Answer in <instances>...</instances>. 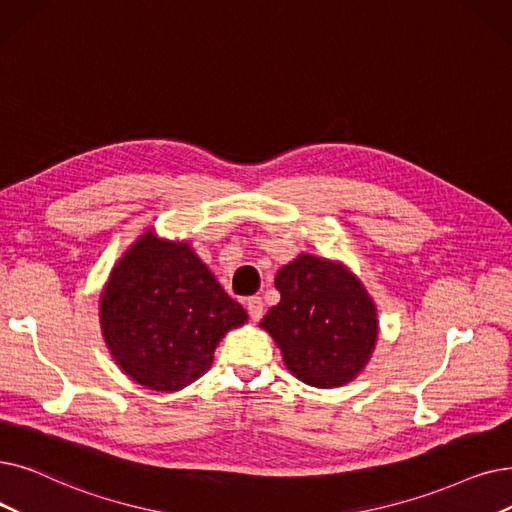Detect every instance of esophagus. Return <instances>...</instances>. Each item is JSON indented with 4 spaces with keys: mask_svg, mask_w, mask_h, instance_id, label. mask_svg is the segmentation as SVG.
<instances>
[{
    "mask_svg": "<svg viewBox=\"0 0 512 512\" xmlns=\"http://www.w3.org/2000/svg\"><path fill=\"white\" fill-rule=\"evenodd\" d=\"M247 309H249L251 320H253V322H259V320L263 318V299H261V297H249Z\"/></svg>",
    "mask_w": 512,
    "mask_h": 512,
    "instance_id": "34e87169",
    "label": "esophagus"
}]
</instances>
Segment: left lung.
<instances>
[{"mask_svg": "<svg viewBox=\"0 0 512 512\" xmlns=\"http://www.w3.org/2000/svg\"><path fill=\"white\" fill-rule=\"evenodd\" d=\"M280 303L261 326L286 368L311 387L355 379L376 343V309L364 286L326 259L301 255L276 274Z\"/></svg>", "mask_w": 512, "mask_h": 512, "instance_id": "left-lung-1", "label": "left lung"}]
</instances>
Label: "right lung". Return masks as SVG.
<instances>
[{"instance_id":"1","label":"right lung","mask_w":512,"mask_h":512,"mask_svg":"<svg viewBox=\"0 0 512 512\" xmlns=\"http://www.w3.org/2000/svg\"><path fill=\"white\" fill-rule=\"evenodd\" d=\"M121 370L154 391H177L211 368L213 351L247 311L188 244L142 236L119 261L100 303Z\"/></svg>"}]
</instances>
